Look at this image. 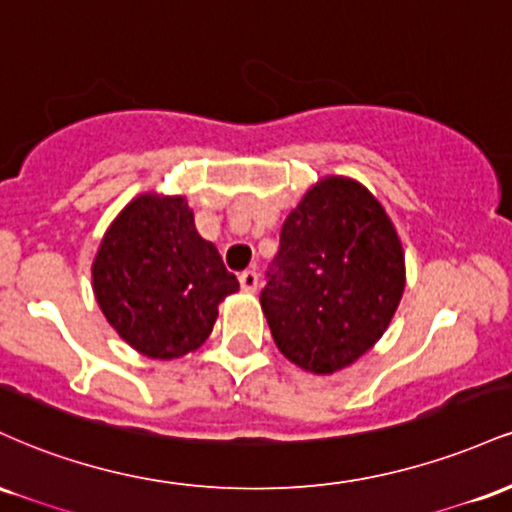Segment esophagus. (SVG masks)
I'll use <instances>...</instances> for the list:
<instances>
[{
  "instance_id": "esophagus-1",
  "label": "esophagus",
  "mask_w": 512,
  "mask_h": 512,
  "mask_svg": "<svg viewBox=\"0 0 512 512\" xmlns=\"http://www.w3.org/2000/svg\"><path fill=\"white\" fill-rule=\"evenodd\" d=\"M240 286H243V291H257V284H260V276H257L255 269H245V272H240Z\"/></svg>"
}]
</instances>
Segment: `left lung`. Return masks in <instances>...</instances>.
Wrapping results in <instances>:
<instances>
[{"instance_id":"8db88e82","label":"left lung","mask_w":512,"mask_h":512,"mask_svg":"<svg viewBox=\"0 0 512 512\" xmlns=\"http://www.w3.org/2000/svg\"><path fill=\"white\" fill-rule=\"evenodd\" d=\"M404 281L383 204L361 182L327 175L286 216L260 303L281 354L330 375L383 337Z\"/></svg>"}]
</instances>
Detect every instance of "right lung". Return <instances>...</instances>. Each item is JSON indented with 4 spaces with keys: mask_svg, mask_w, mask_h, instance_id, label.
Wrapping results in <instances>:
<instances>
[{
    "mask_svg": "<svg viewBox=\"0 0 512 512\" xmlns=\"http://www.w3.org/2000/svg\"><path fill=\"white\" fill-rule=\"evenodd\" d=\"M105 320L149 358L190 354L214 330L219 303L240 289L185 197L146 192L110 223L91 267Z\"/></svg>",
    "mask_w": 512,
    "mask_h": 512,
    "instance_id": "right-lung-1",
    "label": "right lung"
}]
</instances>
